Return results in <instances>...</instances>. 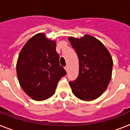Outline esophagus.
Segmentation results:
<instances>
[{"label":"esophagus","mask_w":130,"mask_h":130,"mask_svg":"<svg viewBox=\"0 0 130 130\" xmlns=\"http://www.w3.org/2000/svg\"><path fill=\"white\" fill-rule=\"evenodd\" d=\"M64 68H65V70H66V72H68V66H66V67Z\"/></svg>","instance_id":"1"}]
</instances>
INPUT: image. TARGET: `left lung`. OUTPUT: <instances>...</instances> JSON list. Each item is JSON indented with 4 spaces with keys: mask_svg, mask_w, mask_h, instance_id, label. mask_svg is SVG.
I'll list each match as a JSON object with an SVG mask.
<instances>
[{
    "mask_svg": "<svg viewBox=\"0 0 130 130\" xmlns=\"http://www.w3.org/2000/svg\"><path fill=\"white\" fill-rule=\"evenodd\" d=\"M68 40L79 59L78 78L69 82L73 94L82 100H94L106 90L111 80V55L101 42L90 35L69 37Z\"/></svg>",
    "mask_w": 130,
    "mask_h": 130,
    "instance_id": "8db88e82",
    "label": "left lung"
}]
</instances>
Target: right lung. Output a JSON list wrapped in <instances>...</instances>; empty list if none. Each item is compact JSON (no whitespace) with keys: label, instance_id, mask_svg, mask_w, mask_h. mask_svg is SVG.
I'll list each match as a JSON object with an SVG mask.
<instances>
[{"label":"right lung","instance_id":"add662e5","mask_svg":"<svg viewBox=\"0 0 130 130\" xmlns=\"http://www.w3.org/2000/svg\"><path fill=\"white\" fill-rule=\"evenodd\" d=\"M17 73L20 86L31 98L42 101L53 96L58 81L66 74L60 66L56 42L43 33L29 39L19 56Z\"/></svg>","mask_w":130,"mask_h":130}]
</instances>
